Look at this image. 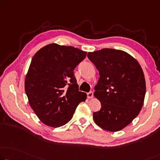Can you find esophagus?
I'll return each mask as SVG.
<instances>
[{
	"mask_svg": "<svg viewBox=\"0 0 160 160\" xmlns=\"http://www.w3.org/2000/svg\"><path fill=\"white\" fill-rule=\"evenodd\" d=\"M87 95H88V98H93V92H92V91H90L89 92H88L87 93Z\"/></svg>",
	"mask_w": 160,
	"mask_h": 160,
	"instance_id": "obj_1",
	"label": "esophagus"
}]
</instances>
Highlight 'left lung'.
I'll list each match as a JSON object with an SVG mask.
<instances>
[{"label": "left lung", "mask_w": 160, "mask_h": 160, "mask_svg": "<svg viewBox=\"0 0 160 160\" xmlns=\"http://www.w3.org/2000/svg\"><path fill=\"white\" fill-rule=\"evenodd\" d=\"M88 57L100 75L94 96L101 108L93 113L94 121L109 132L123 129L139 115L144 103L146 82L141 66L122 50L102 49L88 52Z\"/></svg>", "instance_id": "8db88e82"}]
</instances>
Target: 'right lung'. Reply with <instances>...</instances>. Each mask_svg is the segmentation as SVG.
I'll list each match as a JSON object with an SVG mask.
<instances>
[{
	"label": "right lung",
	"mask_w": 160,
	"mask_h": 160,
	"mask_svg": "<svg viewBox=\"0 0 160 160\" xmlns=\"http://www.w3.org/2000/svg\"><path fill=\"white\" fill-rule=\"evenodd\" d=\"M86 54L73 47L50 44L33 57L25 78V92L43 123L54 128L66 124L78 104L86 100L73 72Z\"/></svg>",
	"instance_id": "right-lung-1"
}]
</instances>
